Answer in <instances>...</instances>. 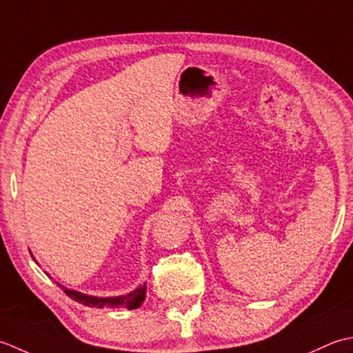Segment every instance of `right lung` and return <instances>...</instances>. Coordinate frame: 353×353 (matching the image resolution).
<instances>
[{"label":"right lung","mask_w":353,"mask_h":353,"mask_svg":"<svg viewBox=\"0 0 353 353\" xmlns=\"http://www.w3.org/2000/svg\"><path fill=\"white\" fill-rule=\"evenodd\" d=\"M63 292H65L70 299H73V300L79 301V303H82L85 306H90V307H103V306H117L119 307V306H125L128 309H135V307H139L143 303V301H145L146 285L137 288L135 291L126 294V296L112 297V299H99V297L85 296V294H81V292L73 291V290H67V288H63Z\"/></svg>","instance_id":"add662e5"}]
</instances>
